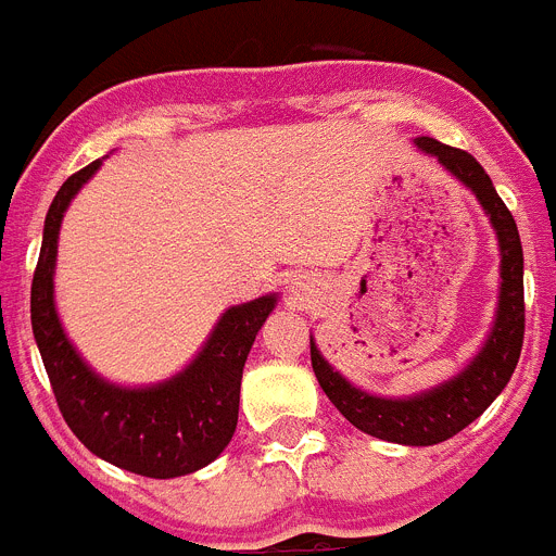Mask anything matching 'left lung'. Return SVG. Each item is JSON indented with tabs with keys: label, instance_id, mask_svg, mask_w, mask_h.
Returning <instances> with one entry per match:
<instances>
[{
	"label": "left lung",
	"instance_id": "obj_1",
	"mask_svg": "<svg viewBox=\"0 0 556 556\" xmlns=\"http://www.w3.org/2000/svg\"><path fill=\"white\" fill-rule=\"evenodd\" d=\"M415 144L434 155L462 186L473 191L498 236L501 287L493 328L473 362L459 376L409 397H381L353 387L342 372L333 370L323 358L314 339L312 367L328 401L358 431L387 440V443L437 445L473 424L513 378L520 348H523V326H527V317H523V248H520L518 225H515L513 214L498 198L488 172L481 169V164L470 152L440 144L429 136L415 139Z\"/></svg>",
	"mask_w": 556,
	"mask_h": 556
}]
</instances>
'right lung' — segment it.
Wrapping results in <instances>:
<instances>
[{
  "mask_svg": "<svg viewBox=\"0 0 556 556\" xmlns=\"http://www.w3.org/2000/svg\"><path fill=\"white\" fill-rule=\"evenodd\" d=\"M102 161L75 172L55 194L29 292V317L58 409L91 454L130 473L175 479L217 459L239 420V387L255 333L278 298L230 306L203 351L178 376L150 387H119L97 376L68 342L55 308V258L63 214Z\"/></svg>",
  "mask_w": 556,
  "mask_h": 556,
  "instance_id": "add662e5",
  "label": "right lung"
}]
</instances>
